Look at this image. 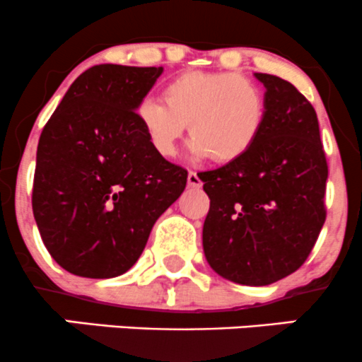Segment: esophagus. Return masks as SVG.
<instances>
[{"label":"esophagus","mask_w":362,"mask_h":362,"mask_svg":"<svg viewBox=\"0 0 362 362\" xmlns=\"http://www.w3.org/2000/svg\"><path fill=\"white\" fill-rule=\"evenodd\" d=\"M187 184L191 185V187H194V189H199L201 185H203V182H201L199 175H197L196 171H189V175H187Z\"/></svg>","instance_id":"1"}]
</instances>
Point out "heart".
Instances as JSON below:
<instances>
[{
	"label": "heart",
	"mask_w": 362,
	"mask_h": 362,
	"mask_svg": "<svg viewBox=\"0 0 362 362\" xmlns=\"http://www.w3.org/2000/svg\"><path fill=\"white\" fill-rule=\"evenodd\" d=\"M163 98H144L135 111L152 149L163 158L175 154L187 124L194 158L211 156L218 165L245 158L264 132V91L235 72H182L166 83Z\"/></svg>",
	"instance_id": "heart-1"
}]
</instances>
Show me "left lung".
<instances>
[{
	"mask_svg": "<svg viewBox=\"0 0 362 362\" xmlns=\"http://www.w3.org/2000/svg\"><path fill=\"white\" fill-rule=\"evenodd\" d=\"M255 78L267 100L260 139L239 161L199 173L210 197L203 250L218 276L267 286L302 267L317 241L328 163L310 102L277 76Z\"/></svg>",
	"mask_w": 362,
	"mask_h": 362,
	"instance_id": "8db88e82",
	"label": "left lung"
}]
</instances>
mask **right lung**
Masks as SVG:
<instances>
[{
	"instance_id": "right-lung-1",
	"label": "right lung",
	"mask_w": 362,
	"mask_h": 362,
	"mask_svg": "<svg viewBox=\"0 0 362 362\" xmlns=\"http://www.w3.org/2000/svg\"><path fill=\"white\" fill-rule=\"evenodd\" d=\"M163 67L100 64L83 72L41 132L33 213L53 260L107 279L139 260L187 171L152 149L136 105Z\"/></svg>"
}]
</instances>
